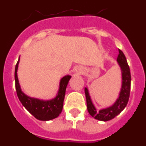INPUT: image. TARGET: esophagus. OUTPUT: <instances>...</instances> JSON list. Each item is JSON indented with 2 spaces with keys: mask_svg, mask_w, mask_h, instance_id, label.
Returning <instances> with one entry per match:
<instances>
[{
  "mask_svg": "<svg viewBox=\"0 0 146 146\" xmlns=\"http://www.w3.org/2000/svg\"><path fill=\"white\" fill-rule=\"evenodd\" d=\"M82 73H83V72H82V71L80 69H77V70H76V74H82Z\"/></svg>",
  "mask_w": 146,
  "mask_h": 146,
  "instance_id": "1",
  "label": "esophagus"
}]
</instances>
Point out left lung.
I'll return each mask as SVG.
<instances>
[{
    "instance_id": "obj_1",
    "label": "left lung",
    "mask_w": 146,
    "mask_h": 146,
    "mask_svg": "<svg viewBox=\"0 0 146 146\" xmlns=\"http://www.w3.org/2000/svg\"><path fill=\"white\" fill-rule=\"evenodd\" d=\"M117 62L121 71L122 82H121V91L118 97L117 98L116 101L115 102L113 105L97 111L91 101L88 89V88H85L88 111L91 116L99 121H108L114 118L121 113V111L126 108V104L128 103L130 94V87H131V74L126 57L121 50H119Z\"/></svg>"
}]
</instances>
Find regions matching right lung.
<instances>
[{
    "instance_id": "right-lung-1",
    "label": "right lung",
    "mask_w": 146,
    "mask_h": 146,
    "mask_svg": "<svg viewBox=\"0 0 146 146\" xmlns=\"http://www.w3.org/2000/svg\"><path fill=\"white\" fill-rule=\"evenodd\" d=\"M19 62L20 58L15 66V79L17 94L20 102L24 108L36 119L46 121L57 118L60 114L63 109L66 89L72 77L70 75H66L60 79L58 91L54 99L50 100H43L36 98L30 97L23 92L20 88V82L18 80L17 69Z\"/></svg>"
}]
</instances>
